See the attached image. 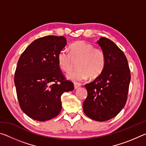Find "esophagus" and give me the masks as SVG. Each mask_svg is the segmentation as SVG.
Masks as SVG:
<instances>
[{
  "label": "esophagus",
  "mask_w": 146,
  "mask_h": 146,
  "mask_svg": "<svg viewBox=\"0 0 146 146\" xmlns=\"http://www.w3.org/2000/svg\"><path fill=\"white\" fill-rule=\"evenodd\" d=\"M81 86V84H80L79 82H74V87H75V89H77L79 87H80Z\"/></svg>",
  "instance_id": "1"
}]
</instances>
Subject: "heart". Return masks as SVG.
I'll return each mask as SVG.
<instances>
[{
	"label": "heart",
	"mask_w": 146,
	"mask_h": 146,
	"mask_svg": "<svg viewBox=\"0 0 146 146\" xmlns=\"http://www.w3.org/2000/svg\"><path fill=\"white\" fill-rule=\"evenodd\" d=\"M70 53L62 49L57 55L58 66L66 72L70 71L73 61H77V69L67 74L71 80L80 81L88 76L95 78L101 75L105 68L106 56L105 52L99 47L84 40L76 41L69 47Z\"/></svg>",
	"instance_id": "b5f03b06"
}]
</instances>
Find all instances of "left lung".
<instances>
[{
    "label": "left lung",
    "instance_id": "1",
    "mask_svg": "<svg viewBox=\"0 0 146 146\" xmlns=\"http://www.w3.org/2000/svg\"><path fill=\"white\" fill-rule=\"evenodd\" d=\"M97 42L105 52L106 63L101 75L85 85L88 96L83 110L89 118L104 122L116 117L124 107L131 73L125 54L113 41L102 37Z\"/></svg>",
    "mask_w": 146,
    "mask_h": 146
}]
</instances>
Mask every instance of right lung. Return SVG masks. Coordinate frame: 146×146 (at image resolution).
Wrapping results in <instances>:
<instances>
[{
	"label": "right lung",
	"mask_w": 146,
	"mask_h": 146,
	"mask_svg": "<svg viewBox=\"0 0 146 146\" xmlns=\"http://www.w3.org/2000/svg\"><path fill=\"white\" fill-rule=\"evenodd\" d=\"M66 44L62 36H43L20 56L14 77L17 95L21 110L32 119L43 122L56 117L62 109L61 95L74 90L57 61Z\"/></svg>",
	"instance_id": "1"
}]
</instances>
